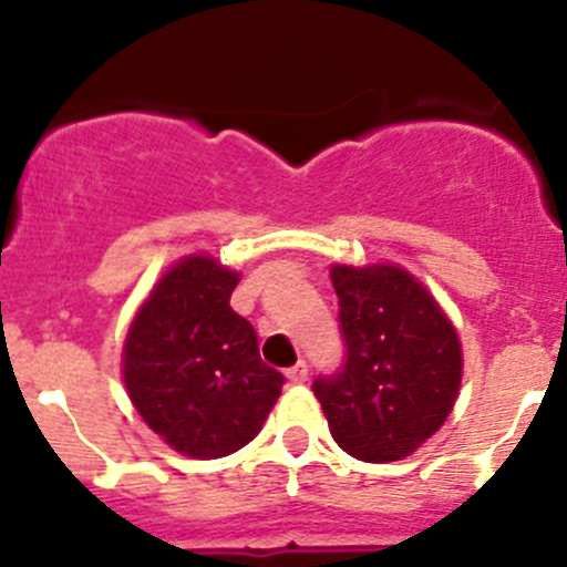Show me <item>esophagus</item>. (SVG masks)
Wrapping results in <instances>:
<instances>
[{
  "label": "esophagus",
  "mask_w": 567,
  "mask_h": 567,
  "mask_svg": "<svg viewBox=\"0 0 567 567\" xmlns=\"http://www.w3.org/2000/svg\"><path fill=\"white\" fill-rule=\"evenodd\" d=\"M288 381H290V384H305V381H307V364L296 362L293 368L288 370Z\"/></svg>",
  "instance_id": "obj_1"
}]
</instances>
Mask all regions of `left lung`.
Here are the masks:
<instances>
[{"instance_id":"1","label":"left lung","mask_w":567,"mask_h":567,"mask_svg":"<svg viewBox=\"0 0 567 567\" xmlns=\"http://www.w3.org/2000/svg\"><path fill=\"white\" fill-rule=\"evenodd\" d=\"M346 362L318 375L334 442L368 463L400 461L444 425L461 390V342L427 288L398 266H331Z\"/></svg>"}]
</instances>
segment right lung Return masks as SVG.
I'll list each match as a JSON object with an SVG mask.
<instances>
[{
    "label": "right lung",
    "instance_id": "1",
    "mask_svg": "<svg viewBox=\"0 0 567 567\" xmlns=\"http://www.w3.org/2000/svg\"><path fill=\"white\" fill-rule=\"evenodd\" d=\"M238 274L214 257L175 262L136 312L123 381L142 420L188 458H225L260 433L285 375L230 307Z\"/></svg>",
    "mask_w": 567,
    "mask_h": 567
}]
</instances>
